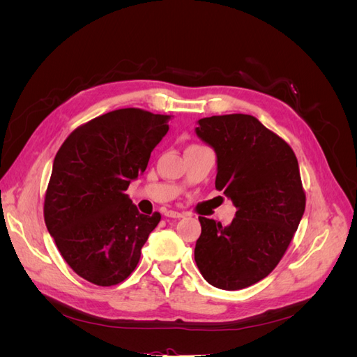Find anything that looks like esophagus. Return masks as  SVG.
I'll return each mask as SVG.
<instances>
[{
	"label": "esophagus",
	"instance_id": "1",
	"mask_svg": "<svg viewBox=\"0 0 357 357\" xmlns=\"http://www.w3.org/2000/svg\"><path fill=\"white\" fill-rule=\"evenodd\" d=\"M167 218H171V219H181L183 218V213H178V211H174V210H168L165 213Z\"/></svg>",
	"mask_w": 357,
	"mask_h": 357
}]
</instances>
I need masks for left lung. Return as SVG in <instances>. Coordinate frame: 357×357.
<instances>
[{
	"mask_svg": "<svg viewBox=\"0 0 357 357\" xmlns=\"http://www.w3.org/2000/svg\"><path fill=\"white\" fill-rule=\"evenodd\" d=\"M197 134L218 155L215 189L236 207L229 225L199 215L195 262L207 282L240 290L271 274L305 211L291 147L250 114L204 117Z\"/></svg>",
	"mask_w": 357,
	"mask_h": 357,
	"instance_id": "8db88e82",
	"label": "left lung"
}]
</instances>
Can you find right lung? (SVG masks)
Returning a JSON list of instances; mask_svg holds the SVG:
<instances>
[{
  "label": "right lung",
  "mask_w": 357,
  "mask_h": 357,
  "mask_svg": "<svg viewBox=\"0 0 357 357\" xmlns=\"http://www.w3.org/2000/svg\"><path fill=\"white\" fill-rule=\"evenodd\" d=\"M172 116L119 109L77 126L59 147L45 222L73 271L96 286L132 274L160 213L142 214L125 190L146 171Z\"/></svg>",
  "instance_id": "1"
}]
</instances>
